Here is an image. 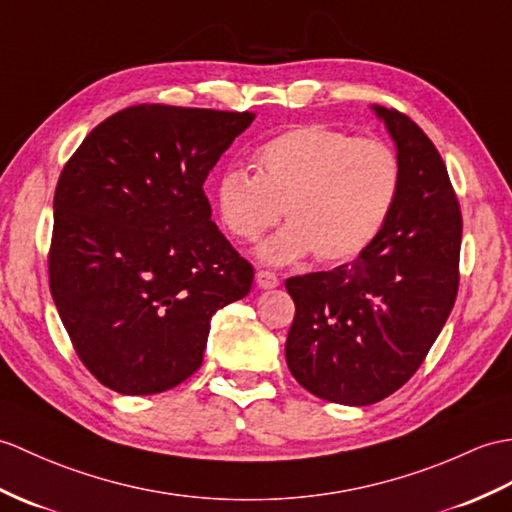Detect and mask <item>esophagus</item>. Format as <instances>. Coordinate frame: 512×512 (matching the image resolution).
I'll use <instances>...</instances> for the list:
<instances>
[{"instance_id": "1", "label": "esophagus", "mask_w": 512, "mask_h": 512, "mask_svg": "<svg viewBox=\"0 0 512 512\" xmlns=\"http://www.w3.org/2000/svg\"><path fill=\"white\" fill-rule=\"evenodd\" d=\"M255 281L261 290H272L279 285V277L275 275V272H268V270H259L255 275Z\"/></svg>"}]
</instances>
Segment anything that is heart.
Segmentation results:
<instances>
[{
	"instance_id": "obj_1",
	"label": "heart",
	"mask_w": 512,
	"mask_h": 512,
	"mask_svg": "<svg viewBox=\"0 0 512 512\" xmlns=\"http://www.w3.org/2000/svg\"><path fill=\"white\" fill-rule=\"evenodd\" d=\"M401 189V161L386 141L299 124L253 152V174L227 170L213 189L218 220L233 240L255 242L264 264L314 253L323 264L360 257L384 231Z\"/></svg>"
}]
</instances>
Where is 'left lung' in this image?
I'll list each match as a JSON object with an SVG mask.
<instances>
[{"instance_id":"left-lung-1","label":"left lung","mask_w":512,"mask_h":512,"mask_svg":"<svg viewBox=\"0 0 512 512\" xmlns=\"http://www.w3.org/2000/svg\"><path fill=\"white\" fill-rule=\"evenodd\" d=\"M401 161L384 231L358 257L290 277L285 362L312 395L371 406L417 373L458 294L462 216L441 154L408 115L373 106Z\"/></svg>"}]
</instances>
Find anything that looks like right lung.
Returning a JSON list of instances; mask_svg holds the SVG:
<instances>
[{
    "instance_id": "1",
    "label": "right lung",
    "mask_w": 512,
    "mask_h": 512,
    "mask_svg": "<svg viewBox=\"0 0 512 512\" xmlns=\"http://www.w3.org/2000/svg\"><path fill=\"white\" fill-rule=\"evenodd\" d=\"M255 113L137 104L95 126L54 194L50 290L91 375L157 395L196 373L211 316L251 292L205 185Z\"/></svg>"
}]
</instances>
